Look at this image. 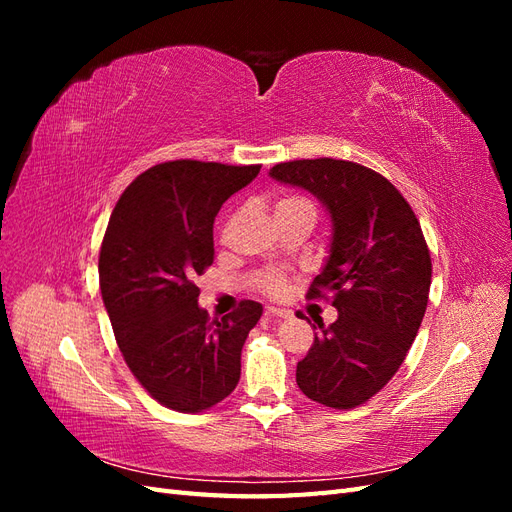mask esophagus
<instances>
[{"label": "esophagus", "instance_id": "34e87169", "mask_svg": "<svg viewBox=\"0 0 512 512\" xmlns=\"http://www.w3.org/2000/svg\"><path fill=\"white\" fill-rule=\"evenodd\" d=\"M265 314H267L269 318H290L288 309H282V307H267Z\"/></svg>", "mask_w": 512, "mask_h": 512}]
</instances>
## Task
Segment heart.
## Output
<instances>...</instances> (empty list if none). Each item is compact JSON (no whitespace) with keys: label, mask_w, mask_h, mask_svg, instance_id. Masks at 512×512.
<instances>
[{"label":"heart","mask_w":512,"mask_h":512,"mask_svg":"<svg viewBox=\"0 0 512 512\" xmlns=\"http://www.w3.org/2000/svg\"><path fill=\"white\" fill-rule=\"evenodd\" d=\"M275 211H312L314 213V205L309 203V200L305 198H299V196H288V198H282L280 203H277ZM260 288L265 290L267 294H271V297H280V294L286 290V280L282 273L277 271H269L260 277Z\"/></svg>","instance_id":"obj_1"}]
</instances>
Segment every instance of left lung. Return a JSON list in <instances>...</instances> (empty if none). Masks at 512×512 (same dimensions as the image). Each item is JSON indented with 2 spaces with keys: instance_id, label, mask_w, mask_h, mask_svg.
Wrapping results in <instances>:
<instances>
[{
  "instance_id": "1",
  "label": "left lung",
  "mask_w": 512,
  "mask_h": 512,
  "mask_svg": "<svg viewBox=\"0 0 512 512\" xmlns=\"http://www.w3.org/2000/svg\"><path fill=\"white\" fill-rule=\"evenodd\" d=\"M269 177L314 194L331 218L329 256L307 297L331 292L337 320L318 322L297 384L322 406L356 408L395 376L423 322L431 258L421 224L395 185L361 164L294 160Z\"/></svg>"
}]
</instances>
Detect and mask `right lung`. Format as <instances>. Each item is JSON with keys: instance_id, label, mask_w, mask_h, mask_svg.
<instances>
[{"instance_id": "right-lung-1", "label": "right lung", "mask_w": 512, "mask_h": 512, "mask_svg": "<svg viewBox=\"0 0 512 512\" xmlns=\"http://www.w3.org/2000/svg\"><path fill=\"white\" fill-rule=\"evenodd\" d=\"M260 166L175 160L136 177L108 222L100 290L117 346L153 399L177 412H203L241 376V348L262 305L209 320L196 275L213 262V222Z\"/></svg>"}]
</instances>
